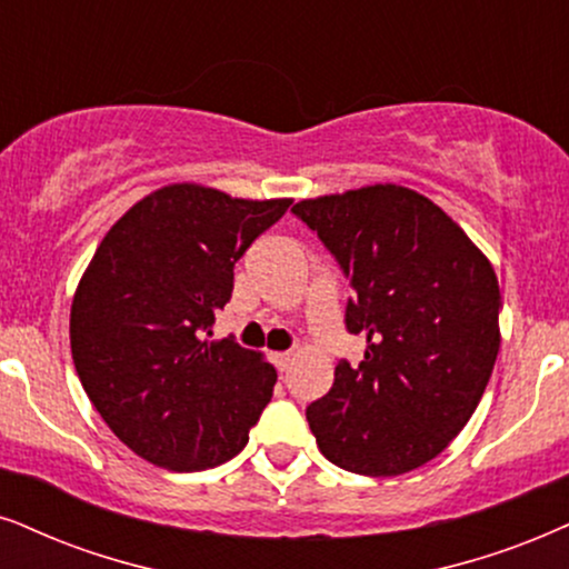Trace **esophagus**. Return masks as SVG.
<instances>
[{
	"label": "esophagus",
	"instance_id": "esophagus-1",
	"mask_svg": "<svg viewBox=\"0 0 569 569\" xmlns=\"http://www.w3.org/2000/svg\"><path fill=\"white\" fill-rule=\"evenodd\" d=\"M270 359H272V365H276V368L283 372V370L291 368L293 355H291V351H276V355H270Z\"/></svg>",
	"mask_w": 569,
	"mask_h": 569
}]
</instances>
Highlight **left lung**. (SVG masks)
<instances>
[{
  "instance_id": "1",
  "label": "left lung",
  "mask_w": 569,
  "mask_h": 569,
  "mask_svg": "<svg viewBox=\"0 0 569 569\" xmlns=\"http://www.w3.org/2000/svg\"><path fill=\"white\" fill-rule=\"evenodd\" d=\"M291 212L318 233L355 289L349 333L368 336L359 365L307 407L322 457L391 478L430 462L467 426L499 355V280L441 207L378 183L305 199Z\"/></svg>"
}]
</instances>
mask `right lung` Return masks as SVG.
<instances>
[{
  "instance_id": "right-lung-1",
  "label": "right lung",
  "mask_w": 569,
  "mask_h": 569,
  "mask_svg": "<svg viewBox=\"0 0 569 569\" xmlns=\"http://www.w3.org/2000/svg\"><path fill=\"white\" fill-rule=\"evenodd\" d=\"M289 207L176 183L99 243L70 309V349L91 405L147 462L197 472L247 446L278 376L233 338H207L236 262Z\"/></svg>"
}]
</instances>
